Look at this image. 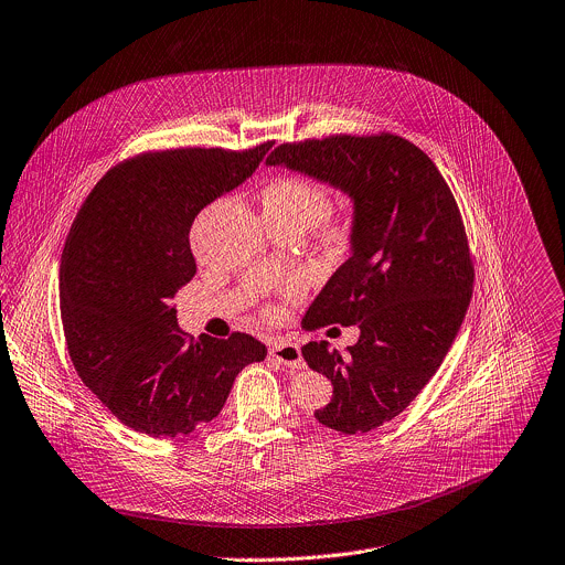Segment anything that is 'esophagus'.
I'll return each instance as SVG.
<instances>
[{"mask_svg": "<svg viewBox=\"0 0 565 565\" xmlns=\"http://www.w3.org/2000/svg\"><path fill=\"white\" fill-rule=\"evenodd\" d=\"M269 355L274 360H278L280 364H285L287 369H305V360L300 355V347L294 342H285V340H274L269 344Z\"/></svg>", "mask_w": 565, "mask_h": 565, "instance_id": "obj_1", "label": "esophagus"}]
</instances>
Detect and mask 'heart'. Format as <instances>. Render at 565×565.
Returning a JSON list of instances; mask_svg holds the SVG:
<instances>
[{"label":"heart","instance_id":"heart-1","mask_svg":"<svg viewBox=\"0 0 565 565\" xmlns=\"http://www.w3.org/2000/svg\"><path fill=\"white\" fill-rule=\"evenodd\" d=\"M265 223H282L307 232L318 223V238L324 249L342 254L355 236V210L344 207L338 214H327L329 192L309 177L289 174L274 179L260 194ZM298 285H294L296 289Z\"/></svg>","mask_w":565,"mask_h":565}]
</instances>
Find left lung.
Listing matches in <instances>:
<instances>
[{"label":"left lung","mask_w":565,"mask_h":565,"mask_svg":"<svg viewBox=\"0 0 565 565\" xmlns=\"http://www.w3.org/2000/svg\"><path fill=\"white\" fill-rule=\"evenodd\" d=\"M267 166L329 183L353 201L351 256L335 269L305 322L358 324L344 353L327 340L302 347L333 384L316 419L366 433L399 415L446 358L472 296V260L457 203L435 163L411 141L380 132L282 143Z\"/></svg>","instance_id":"8db88e82"}]
</instances>
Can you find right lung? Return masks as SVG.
<instances>
[{"mask_svg": "<svg viewBox=\"0 0 565 565\" xmlns=\"http://www.w3.org/2000/svg\"><path fill=\"white\" fill-rule=\"evenodd\" d=\"M271 146L139 154L82 205L60 265L64 335L82 382L128 428L188 435L221 413L247 364L265 360L249 333L194 342L172 298L196 274L194 218L249 179Z\"/></svg>", "mask_w": 565, "mask_h": 565, "instance_id": "right-lung-1", "label": "right lung"}]
</instances>
